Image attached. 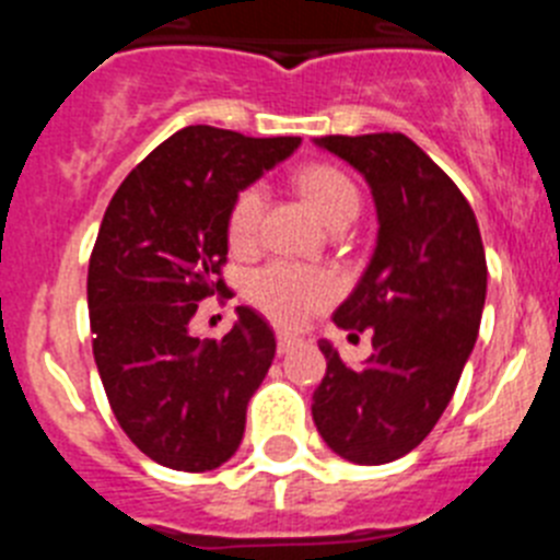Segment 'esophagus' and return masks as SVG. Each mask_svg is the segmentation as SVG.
I'll return each instance as SVG.
<instances>
[{
  "label": "esophagus",
  "mask_w": 560,
  "mask_h": 560,
  "mask_svg": "<svg viewBox=\"0 0 560 560\" xmlns=\"http://www.w3.org/2000/svg\"><path fill=\"white\" fill-rule=\"evenodd\" d=\"M296 345V336H291V334H277V353L283 355V353H289L291 348H294Z\"/></svg>",
  "instance_id": "1"
}]
</instances>
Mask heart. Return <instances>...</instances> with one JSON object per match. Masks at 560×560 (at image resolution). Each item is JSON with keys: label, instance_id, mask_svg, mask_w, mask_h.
Returning <instances> with one entry per match:
<instances>
[{"label": "heart", "instance_id": "obj_1", "mask_svg": "<svg viewBox=\"0 0 560 560\" xmlns=\"http://www.w3.org/2000/svg\"><path fill=\"white\" fill-rule=\"evenodd\" d=\"M296 187L303 192L316 215L328 226L348 224L359 212V187L348 173L334 165H308L296 173ZM266 192L260 185H249L237 192L226 219V241L235 252L255 246L260 219H264ZM334 277L308 266L277 264L257 269L249 280V300L280 325H294L311 308L334 296Z\"/></svg>", "mask_w": 560, "mask_h": 560}]
</instances>
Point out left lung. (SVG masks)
I'll return each mask as SVG.
<instances>
[{"label": "left lung", "mask_w": 560, "mask_h": 560, "mask_svg": "<svg viewBox=\"0 0 560 560\" xmlns=\"http://www.w3.org/2000/svg\"><path fill=\"white\" fill-rule=\"evenodd\" d=\"M316 145L368 179L378 241L334 314L339 328L373 330V355L348 368L319 341L328 370L311 415L339 457L384 465L423 443L457 389L488 289L482 237L459 187L407 133H330Z\"/></svg>", "instance_id": "left-lung-1"}]
</instances>
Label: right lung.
<instances>
[{
	"mask_svg": "<svg viewBox=\"0 0 560 560\" xmlns=\"http://www.w3.org/2000/svg\"><path fill=\"white\" fill-rule=\"evenodd\" d=\"M296 145L187 126L106 207L86 280L97 373L128 440L173 471H212L237 452L271 368L275 334L246 305L219 341L192 336L190 319L207 296H232L221 269L235 196Z\"/></svg>",
	"mask_w": 560,
	"mask_h": 560,
	"instance_id": "1",
	"label": "right lung"
}]
</instances>
